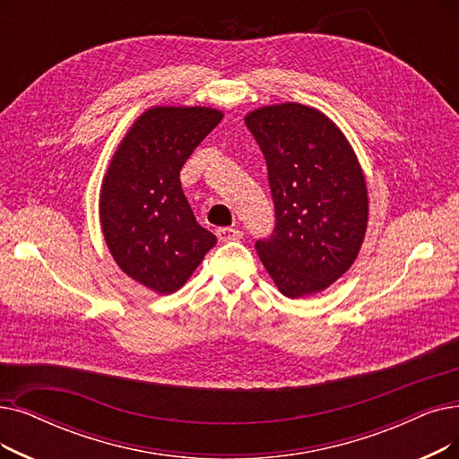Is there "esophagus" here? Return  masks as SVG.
<instances>
[{"label":"esophagus","instance_id":"34e87169","mask_svg":"<svg viewBox=\"0 0 459 459\" xmlns=\"http://www.w3.org/2000/svg\"><path fill=\"white\" fill-rule=\"evenodd\" d=\"M215 236L219 242H229V240H238V238H242V232L238 229H230V227H221L215 230Z\"/></svg>","mask_w":459,"mask_h":459}]
</instances>
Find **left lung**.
Returning <instances> with one entry per match:
<instances>
[{
    "label": "left lung",
    "mask_w": 459,
    "mask_h": 459,
    "mask_svg": "<svg viewBox=\"0 0 459 459\" xmlns=\"http://www.w3.org/2000/svg\"><path fill=\"white\" fill-rule=\"evenodd\" d=\"M246 126L264 153L275 208L272 236L258 256L287 298L321 292L360 251L368 191L343 133L315 108L285 103L247 114Z\"/></svg>",
    "instance_id": "1"
}]
</instances>
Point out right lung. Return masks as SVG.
Wrapping results in <instances>:
<instances>
[{"label":"right lung","mask_w":459,"mask_h":459,"mask_svg":"<svg viewBox=\"0 0 459 459\" xmlns=\"http://www.w3.org/2000/svg\"><path fill=\"white\" fill-rule=\"evenodd\" d=\"M221 117L203 107L144 112L105 176L99 212L107 246L119 268L155 292L180 289L217 242L196 223L180 170Z\"/></svg>","instance_id":"1"}]
</instances>
